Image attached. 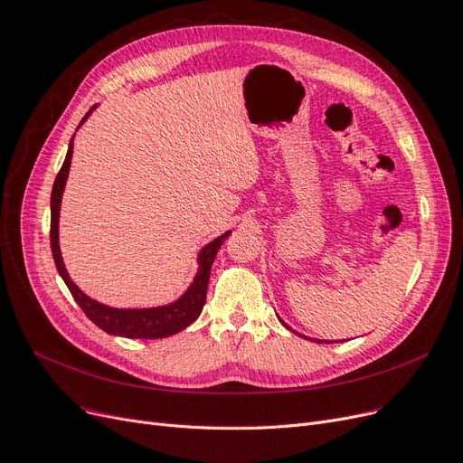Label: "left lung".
Segmentation results:
<instances>
[{
	"instance_id": "8db88e82",
	"label": "left lung",
	"mask_w": 463,
	"mask_h": 463,
	"mask_svg": "<svg viewBox=\"0 0 463 463\" xmlns=\"http://www.w3.org/2000/svg\"><path fill=\"white\" fill-rule=\"evenodd\" d=\"M280 321H282V319H280ZM282 325H284V327H286V329H289V327H288V325H286L284 321H282ZM289 331H293V329H289ZM293 333H295V331H293ZM295 335H298V333H295ZM298 336H303V335H298ZM303 338H307V336H303ZM307 340H312V338H307ZM312 342H317V344H321V342H325V340H312ZM327 344H331V342L327 340Z\"/></svg>"
}]
</instances>
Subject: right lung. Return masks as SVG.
I'll use <instances>...</instances> for the list:
<instances>
[{
    "label": "right lung",
    "instance_id": "right-lung-1",
    "mask_svg": "<svg viewBox=\"0 0 463 463\" xmlns=\"http://www.w3.org/2000/svg\"><path fill=\"white\" fill-rule=\"evenodd\" d=\"M97 104L91 106V110L84 116V119L80 121L78 128L84 125V121L91 116ZM72 140L69 144V151L65 156L63 166L53 181L52 186V198H50V247H52V256L53 261H56L58 273L67 284L71 295L74 297V301L78 307L84 310V314L97 325L99 329H102L108 335L114 336H125V338H142V340H156V338H166L172 336L183 329H186L190 323H194L198 316L203 310L205 305V297H207V284H209V275H211V265L214 261L216 252L222 247V242L232 232H226L224 235L216 237L209 244L200 250L198 254V273L193 280V284L188 286V289L177 298V301L165 305V307H153V308H112L106 307L102 303H97L95 298L88 297L84 291H81L69 277L61 250H60V209H61V196L65 190V183L69 177L71 170V158H72Z\"/></svg>",
    "mask_w": 463,
    "mask_h": 463
}]
</instances>
